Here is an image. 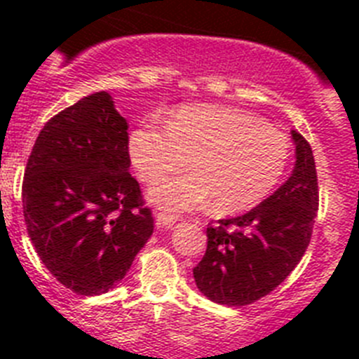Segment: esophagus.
Wrapping results in <instances>:
<instances>
[{
  "label": "esophagus",
  "mask_w": 359,
  "mask_h": 359,
  "mask_svg": "<svg viewBox=\"0 0 359 359\" xmlns=\"http://www.w3.org/2000/svg\"><path fill=\"white\" fill-rule=\"evenodd\" d=\"M156 224L160 228H172L176 224V217L174 215H167V214H156Z\"/></svg>",
  "instance_id": "obj_1"
}]
</instances>
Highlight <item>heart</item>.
I'll use <instances>...</instances> for the list:
<instances>
[{"label":"heart","instance_id":"obj_1","mask_svg":"<svg viewBox=\"0 0 359 359\" xmlns=\"http://www.w3.org/2000/svg\"><path fill=\"white\" fill-rule=\"evenodd\" d=\"M290 140L259 116L237 107L192 104L167 123L142 122L129 136L140 177L154 183L187 163L194 170L163 180L149 192L156 207L185 212L212 198V210L237 214L257 207L280 182Z\"/></svg>","mask_w":359,"mask_h":359}]
</instances>
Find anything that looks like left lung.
<instances>
[{
	"mask_svg": "<svg viewBox=\"0 0 359 359\" xmlns=\"http://www.w3.org/2000/svg\"><path fill=\"white\" fill-rule=\"evenodd\" d=\"M293 174L244 215L207 228V252L194 268L199 291L212 302L248 306L269 294L300 262L318 210V177L309 142L291 131Z\"/></svg>",
	"mask_w": 359,
	"mask_h": 359,
	"instance_id": "left-lung-1",
	"label": "left lung"
}]
</instances>
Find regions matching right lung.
Instances as JSON below:
<instances>
[{"label":"right lung","instance_id":"add662e5","mask_svg":"<svg viewBox=\"0 0 359 359\" xmlns=\"http://www.w3.org/2000/svg\"><path fill=\"white\" fill-rule=\"evenodd\" d=\"M128 128L109 93L88 95L44 123L25 169L32 244L50 273L84 297L115 287L154 230L128 172Z\"/></svg>","mask_w":359,"mask_h":359}]
</instances>
